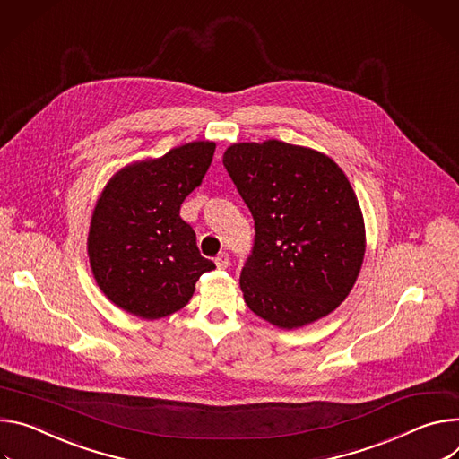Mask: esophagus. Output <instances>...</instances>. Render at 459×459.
Returning a JSON list of instances; mask_svg holds the SVG:
<instances>
[{"label":"esophagus","instance_id":"esophagus-1","mask_svg":"<svg viewBox=\"0 0 459 459\" xmlns=\"http://www.w3.org/2000/svg\"><path fill=\"white\" fill-rule=\"evenodd\" d=\"M215 264H217V268H219V270H226V268L230 266V255H228L226 251L219 253V255L215 257Z\"/></svg>","mask_w":459,"mask_h":459}]
</instances>
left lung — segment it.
Instances as JSON below:
<instances>
[{"label":"left lung","mask_w":459,"mask_h":459,"mask_svg":"<svg viewBox=\"0 0 459 459\" xmlns=\"http://www.w3.org/2000/svg\"><path fill=\"white\" fill-rule=\"evenodd\" d=\"M222 162L255 221L240 272L247 308L288 330L333 312L365 257L359 202L341 168L279 140L235 143Z\"/></svg>","instance_id":"obj_1"}]
</instances>
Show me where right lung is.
Returning <instances> with one entry per match:
<instances>
[{
  "instance_id": "right-lung-1",
  "label": "right lung",
  "mask_w": 459,
  "mask_h": 459,
  "mask_svg": "<svg viewBox=\"0 0 459 459\" xmlns=\"http://www.w3.org/2000/svg\"><path fill=\"white\" fill-rule=\"evenodd\" d=\"M213 142H191L120 171L101 193L89 230L94 279L117 307L160 319L184 308L198 277L215 268L182 221L184 198L202 184Z\"/></svg>"
}]
</instances>
